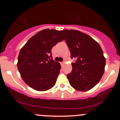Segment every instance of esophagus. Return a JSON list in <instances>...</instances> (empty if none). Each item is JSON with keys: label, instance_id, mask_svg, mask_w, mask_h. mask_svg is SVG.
<instances>
[{"label": "esophagus", "instance_id": "obj_1", "mask_svg": "<svg viewBox=\"0 0 120 120\" xmlns=\"http://www.w3.org/2000/svg\"><path fill=\"white\" fill-rule=\"evenodd\" d=\"M64 63H64V61H62V62H61V63H60V64H61V66H63V65L64 64Z\"/></svg>", "mask_w": 120, "mask_h": 120}]
</instances>
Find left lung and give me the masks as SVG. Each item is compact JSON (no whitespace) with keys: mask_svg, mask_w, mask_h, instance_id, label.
<instances>
[{"mask_svg":"<svg viewBox=\"0 0 120 120\" xmlns=\"http://www.w3.org/2000/svg\"><path fill=\"white\" fill-rule=\"evenodd\" d=\"M71 57V73L67 75L71 86L78 91H88L100 81L105 72L106 59L99 43L91 37L77 30H64Z\"/></svg>","mask_w":120,"mask_h":120,"instance_id":"1","label":"left lung"}]
</instances>
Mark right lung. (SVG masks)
I'll use <instances>...</instances> for the list:
<instances>
[{
    "label": "right lung",
    "mask_w": 120,
    "mask_h": 120,
    "mask_svg": "<svg viewBox=\"0 0 120 120\" xmlns=\"http://www.w3.org/2000/svg\"><path fill=\"white\" fill-rule=\"evenodd\" d=\"M64 39L62 31L45 29L31 37L21 48L17 68L29 86L38 91H46L55 85L61 65L51 60V50Z\"/></svg>",
    "instance_id": "add662e5"
}]
</instances>
